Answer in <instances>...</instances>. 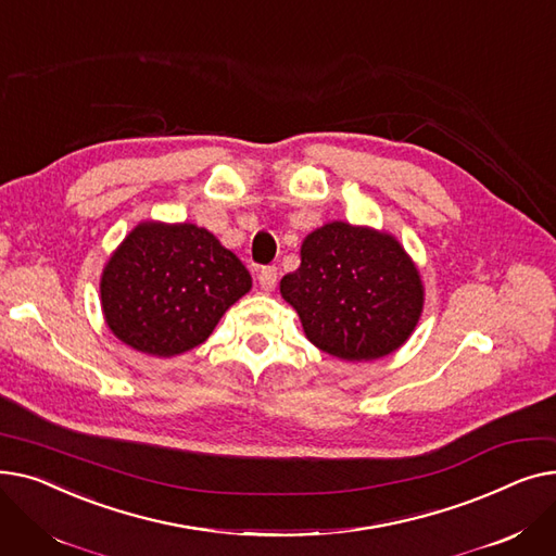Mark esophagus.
Instances as JSON below:
<instances>
[{"label":"esophagus","instance_id":"esophagus-1","mask_svg":"<svg viewBox=\"0 0 556 556\" xmlns=\"http://www.w3.org/2000/svg\"><path fill=\"white\" fill-rule=\"evenodd\" d=\"M258 286H261L263 293H273L275 286H277V268H275V266L261 268V273H258Z\"/></svg>","mask_w":556,"mask_h":556}]
</instances>
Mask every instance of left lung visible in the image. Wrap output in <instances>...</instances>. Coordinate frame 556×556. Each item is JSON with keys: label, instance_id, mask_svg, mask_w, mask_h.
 I'll use <instances>...</instances> for the list:
<instances>
[{"label": "left lung", "instance_id": "obj_1", "mask_svg": "<svg viewBox=\"0 0 556 556\" xmlns=\"http://www.w3.org/2000/svg\"><path fill=\"white\" fill-rule=\"evenodd\" d=\"M281 298L306 338L340 361H378L407 342L424 311L417 263L390 231L331 220L302 241Z\"/></svg>", "mask_w": 556, "mask_h": 556}]
</instances>
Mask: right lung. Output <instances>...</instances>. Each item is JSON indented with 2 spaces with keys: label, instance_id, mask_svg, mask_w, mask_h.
Segmentation results:
<instances>
[{
  "label": "right lung",
  "instance_id": "add662e5",
  "mask_svg": "<svg viewBox=\"0 0 556 556\" xmlns=\"http://www.w3.org/2000/svg\"><path fill=\"white\" fill-rule=\"evenodd\" d=\"M250 288L241 258L210 229L143 220L103 266L101 311L135 352L170 358L207 340Z\"/></svg>",
  "mask_w": 556,
  "mask_h": 556
}]
</instances>
